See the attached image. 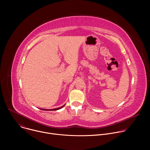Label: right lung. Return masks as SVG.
<instances>
[{"label": "right lung", "instance_id": "right-lung-1", "mask_svg": "<svg viewBox=\"0 0 150 150\" xmlns=\"http://www.w3.org/2000/svg\"><path fill=\"white\" fill-rule=\"evenodd\" d=\"M65 106V105H63V106H62V107H60V108H56V109H41V110H59V109H62L63 107H64Z\"/></svg>", "mask_w": 150, "mask_h": 150}]
</instances>
